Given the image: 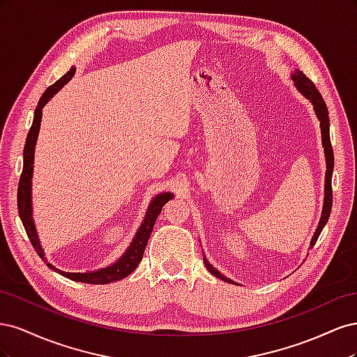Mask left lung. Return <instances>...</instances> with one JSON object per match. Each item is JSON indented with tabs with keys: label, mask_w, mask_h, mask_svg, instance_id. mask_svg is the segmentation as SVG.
I'll list each match as a JSON object with an SVG mask.
<instances>
[{
	"label": "left lung",
	"mask_w": 357,
	"mask_h": 357,
	"mask_svg": "<svg viewBox=\"0 0 357 357\" xmlns=\"http://www.w3.org/2000/svg\"><path fill=\"white\" fill-rule=\"evenodd\" d=\"M291 79H294L296 88L301 91V93L307 96V98L312 102V105H314V112L319 117L320 121V128H321V142H323V147H325V155H326V180H325V205H323V213H321V219H320V223H319V228L316 229L314 232V236H312L311 240V247L316 244L319 235L323 229V226L326 225L328 219H329V214H331V210H332V169H333V150H332V144H331V135H329V117H328V107H326V102L325 100H323V96L320 95V92L317 91L316 84L312 83L307 75L296 70L294 73V75H291ZM205 262V266H207L208 271L215 275L218 278L223 280V282H228V283H232L235 284L234 282H231L229 278L223 277L218 269H214L213 265H210L207 262V259H204Z\"/></svg>",
	"instance_id": "1"
}]
</instances>
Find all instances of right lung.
<instances>
[{
    "mask_svg": "<svg viewBox=\"0 0 357 357\" xmlns=\"http://www.w3.org/2000/svg\"><path fill=\"white\" fill-rule=\"evenodd\" d=\"M74 73H75V68L73 67L67 74H63L58 82L49 86V88L45 91V93L41 95V98L37 104L36 113H34V121H32L31 129H29L28 137H26L25 149H24V169H22V174H20L19 186H17V210H19V218H20V220H22L24 228L28 234V238L41 259H45V253H43L41 245L38 243L34 220H32V207H31V178H32V168H34L32 167V164H34V149H36V143H37V135L40 131L43 107H45L52 96L55 95L62 88V86L73 77ZM171 198H172V193H160V195H158L152 201V204H150V207L147 210V214H146L142 228L138 229L132 244L129 245L125 255L113 265L98 269V271H91V273H63V271H59V269H56L55 266H52L50 264H47V266L55 269V271L59 273L61 275L67 277L70 280H74V282L88 283V284H107V283L117 282V280H122V278L128 277L138 266V264L142 262L143 255H144V248L150 238V234H152V231H153V226H155L158 215H159L162 207H164V205Z\"/></svg>",
    "mask_w": 357,
    "mask_h": 357,
    "instance_id": "add662e5",
    "label": "right lung"
}]
</instances>
